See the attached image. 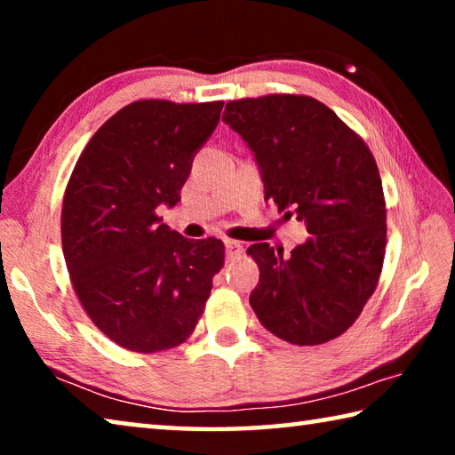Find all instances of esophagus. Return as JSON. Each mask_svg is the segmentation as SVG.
Returning a JSON list of instances; mask_svg holds the SVG:
<instances>
[{"mask_svg":"<svg viewBox=\"0 0 455 455\" xmlns=\"http://www.w3.org/2000/svg\"><path fill=\"white\" fill-rule=\"evenodd\" d=\"M225 249H227L228 259H236V257L243 255V244L236 243V241H230V238H227V241H225Z\"/></svg>","mask_w":455,"mask_h":455,"instance_id":"esophagus-1","label":"esophagus"}]
</instances>
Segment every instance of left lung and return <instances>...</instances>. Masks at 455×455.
<instances>
[{
	"label": "left lung",
	"mask_w": 455,
	"mask_h": 455,
	"mask_svg": "<svg viewBox=\"0 0 455 455\" xmlns=\"http://www.w3.org/2000/svg\"><path fill=\"white\" fill-rule=\"evenodd\" d=\"M222 122L255 154L265 200L297 214L311 235L291 255L268 243L249 246L260 271L252 311L283 341H331L363 311L383 267L387 227L373 154L309 96L236 100Z\"/></svg>",
	"instance_id": "obj_1"
}]
</instances>
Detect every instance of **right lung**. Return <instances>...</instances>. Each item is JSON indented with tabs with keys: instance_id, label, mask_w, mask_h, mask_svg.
<instances>
[{
	"instance_id": "right-lung-1",
	"label": "right lung",
	"mask_w": 455,
	"mask_h": 455,
	"mask_svg": "<svg viewBox=\"0 0 455 455\" xmlns=\"http://www.w3.org/2000/svg\"><path fill=\"white\" fill-rule=\"evenodd\" d=\"M220 110L222 102H132L100 126L74 166L61 204L66 267L88 317L120 347L180 345L225 263L219 238L190 241L156 214L180 200Z\"/></svg>"
}]
</instances>
